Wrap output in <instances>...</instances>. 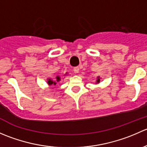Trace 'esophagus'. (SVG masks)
I'll return each mask as SVG.
<instances>
[{"instance_id": "1", "label": "esophagus", "mask_w": 147, "mask_h": 147, "mask_svg": "<svg viewBox=\"0 0 147 147\" xmlns=\"http://www.w3.org/2000/svg\"><path fill=\"white\" fill-rule=\"evenodd\" d=\"M73 70H74V72H75V73H78V72H79V71H80V69H79V67H75L73 68Z\"/></svg>"}]
</instances>
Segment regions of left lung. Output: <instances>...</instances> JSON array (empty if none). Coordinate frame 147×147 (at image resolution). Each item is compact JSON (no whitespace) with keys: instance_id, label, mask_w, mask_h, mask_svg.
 <instances>
[{"instance_id":"8db88e82","label":"left lung","mask_w":147,"mask_h":147,"mask_svg":"<svg viewBox=\"0 0 147 147\" xmlns=\"http://www.w3.org/2000/svg\"><path fill=\"white\" fill-rule=\"evenodd\" d=\"M97 82H100V79H99V78H98V80H97Z\"/></svg>"}]
</instances>
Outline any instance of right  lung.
Instances as JSON below:
<instances>
[{
	"instance_id": "add662e5",
	"label": "right lung",
	"mask_w": 147,
	"mask_h": 147,
	"mask_svg": "<svg viewBox=\"0 0 147 147\" xmlns=\"http://www.w3.org/2000/svg\"><path fill=\"white\" fill-rule=\"evenodd\" d=\"M56 78H57V82H58V81H60V78H59V77L57 76ZM47 83H48L49 85H51V84H56V82H53V81L52 80H50V79H48V81H47Z\"/></svg>"
}]
</instances>
